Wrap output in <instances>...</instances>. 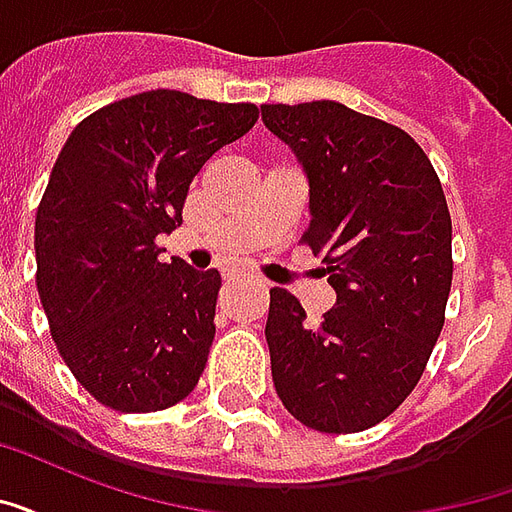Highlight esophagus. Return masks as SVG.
Segmentation results:
<instances>
[{
	"label": "esophagus",
	"mask_w": 512,
	"mask_h": 512,
	"mask_svg": "<svg viewBox=\"0 0 512 512\" xmlns=\"http://www.w3.org/2000/svg\"><path fill=\"white\" fill-rule=\"evenodd\" d=\"M224 277L227 279H238V277H252V271L244 266H238V263H227L224 266Z\"/></svg>",
	"instance_id": "obj_1"
}]
</instances>
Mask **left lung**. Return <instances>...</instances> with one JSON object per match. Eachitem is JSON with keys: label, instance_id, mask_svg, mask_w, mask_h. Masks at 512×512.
<instances>
[{"label": "left lung", "instance_id": "8db88e82", "mask_svg": "<svg viewBox=\"0 0 512 512\" xmlns=\"http://www.w3.org/2000/svg\"><path fill=\"white\" fill-rule=\"evenodd\" d=\"M310 186L304 241L334 307L321 323L271 290L266 343L282 406L321 433L378 425L417 386L444 326L452 222L422 147L337 101L260 106Z\"/></svg>", "mask_w": 512, "mask_h": 512}]
</instances>
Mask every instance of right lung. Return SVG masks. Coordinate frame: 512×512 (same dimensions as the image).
Returning a JSON list of instances; mask_svg holds the SVG:
<instances>
[{
    "label": "right lung",
    "instance_id": "obj_1",
    "mask_svg": "<svg viewBox=\"0 0 512 512\" xmlns=\"http://www.w3.org/2000/svg\"><path fill=\"white\" fill-rule=\"evenodd\" d=\"M257 106L178 90L117 101L73 128L35 216L40 304L90 395L126 414L180 403L208 362L219 271L161 263L202 164L255 126Z\"/></svg>",
    "mask_w": 512,
    "mask_h": 512
}]
</instances>
